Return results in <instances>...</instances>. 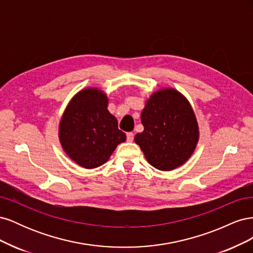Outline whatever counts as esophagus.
Returning a JSON list of instances; mask_svg holds the SVG:
<instances>
[{
    "mask_svg": "<svg viewBox=\"0 0 253 253\" xmlns=\"http://www.w3.org/2000/svg\"><path fill=\"white\" fill-rule=\"evenodd\" d=\"M133 139H134V134H133L132 132L126 133V140H127L128 142H132Z\"/></svg>",
    "mask_w": 253,
    "mask_h": 253,
    "instance_id": "esophagus-1",
    "label": "esophagus"
}]
</instances>
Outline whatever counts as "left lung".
Returning a JSON list of instances; mask_svg holds the SVG:
<instances>
[{"mask_svg":"<svg viewBox=\"0 0 253 253\" xmlns=\"http://www.w3.org/2000/svg\"><path fill=\"white\" fill-rule=\"evenodd\" d=\"M143 132L135 136L149 164L171 171L185 164L198 141V126L187 99L174 88L155 91L141 113Z\"/></svg>","mask_w":253,"mask_h":253,"instance_id":"1","label":"left lung"}]
</instances>
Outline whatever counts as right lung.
<instances>
[{
  "instance_id": "add662e5",
  "label": "right lung",
  "mask_w": 253,
  "mask_h": 253,
  "mask_svg": "<svg viewBox=\"0 0 253 253\" xmlns=\"http://www.w3.org/2000/svg\"><path fill=\"white\" fill-rule=\"evenodd\" d=\"M108 97L97 88L80 90L61 118L59 138L76 164L94 169L109 160L117 145L126 141L117 119L108 111Z\"/></svg>"
}]
</instances>
